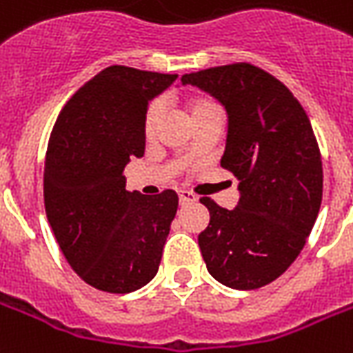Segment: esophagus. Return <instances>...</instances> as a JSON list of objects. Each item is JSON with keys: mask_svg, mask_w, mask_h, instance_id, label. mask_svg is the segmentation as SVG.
I'll list each match as a JSON object with an SVG mask.
<instances>
[{"mask_svg": "<svg viewBox=\"0 0 353 353\" xmlns=\"http://www.w3.org/2000/svg\"><path fill=\"white\" fill-rule=\"evenodd\" d=\"M196 202V196L189 192V190H179V203L181 205H187V203H194Z\"/></svg>", "mask_w": 353, "mask_h": 353, "instance_id": "34e87169", "label": "esophagus"}]
</instances>
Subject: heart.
<instances>
[{
    "mask_svg": "<svg viewBox=\"0 0 353 353\" xmlns=\"http://www.w3.org/2000/svg\"><path fill=\"white\" fill-rule=\"evenodd\" d=\"M187 110H189L192 121L196 123L198 119H202L203 116H208L211 112H221L219 104L215 101H211L208 97H189L187 99ZM164 114V103L161 99H155L151 101L150 106L145 108V114H143V134L150 138L153 137L159 129V123L163 119Z\"/></svg>",
    "mask_w": 353,
    "mask_h": 353,
    "instance_id": "heart-1",
    "label": "heart"
}]
</instances>
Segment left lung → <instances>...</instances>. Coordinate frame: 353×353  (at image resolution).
Listing matches in <instances>:
<instances>
[{"instance_id":"left-lung-1","label":"left lung","mask_w":353,"mask_h":353,"mask_svg":"<svg viewBox=\"0 0 353 353\" xmlns=\"http://www.w3.org/2000/svg\"><path fill=\"white\" fill-rule=\"evenodd\" d=\"M228 114L221 166L239 179L234 210L200 198L210 224L198 236L211 276L236 290L262 288L288 270L322 203L320 148L307 112L281 80L250 63L181 77Z\"/></svg>"}]
</instances>
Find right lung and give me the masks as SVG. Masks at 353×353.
Returning <instances> with one entry per match:
<instances>
[{
	"instance_id": "right-lung-1",
	"label": "right lung",
	"mask_w": 353,
	"mask_h": 353,
	"mask_svg": "<svg viewBox=\"0 0 353 353\" xmlns=\"http://www.w3.org/2000/svg\"><path fill=\"white\" fill-rule=\"evenodd\" d=\"M177 74L112 65L70 97L44 161V210L83 283L129 294L159 271L177 194L125 189L123 168L145 150L143 114Z\"/></svg>"
}]
</instances>
